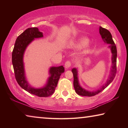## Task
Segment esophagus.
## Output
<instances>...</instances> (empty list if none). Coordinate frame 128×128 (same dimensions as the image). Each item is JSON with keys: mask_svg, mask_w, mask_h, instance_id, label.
Returning <instances> with one entry per match:
<instances>
[{"mask_svg": "<svg viewBox=\"0 0 128 128\" xmlns=\"http://www.w3.org/2000/svg\"><path fill=\"white\" fill-rule=\"evenodd\" d=\"M71 64H72V62H71L70 61H69V60L66 61V63H65V67H66V68H68L70 66Z\"/></svg>", "mask_w": 128, "mask_h": 128, "instance_id": "obj_1", "label": "esophagus"}]
</instances>
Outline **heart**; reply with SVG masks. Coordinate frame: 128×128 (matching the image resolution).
Returning <instances> with one entry per match:
<instances>
[{"instance_id":"heart-1","label":"heart","mask_w":128,"mask_h":128,"mask_svg":"<svg viewBox=\"0 0 128 128\" xmlns=\"http://www.w3.org/2000/svg\"><path fill=\"white\" fill-rule=\"evenodd\" d=\"M88 42V39L86 38H82L81 39H80V40L77 41L76 44V46L77 47H81L82 46H85L86 44H87ZM88 50L86 49L85 51H88Z\"/></svg>"}]
</instances>
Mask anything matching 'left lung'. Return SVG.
<instances>
[{
    "mask_svg": "<svg viewBox=\"0 0 128 128\" xmlns=\"http://www.w3.org/2000/svg\"><path fill=\"white\" fill-rule=\"evenodd\" d=\"M99 33L101 35L102 38L104 43L109 44V47L111 49L112 52V66L111 69V75L110 77L109 80H108L107 83L105 84V85H103L100 89L98 90L95 92H88L84 88H82L80 86L78 83V80L77 77V71L76 68H73L72 70V72L73 74V86L75 89V92H76L77 94L81 96H92L94 95L99 94V92H102L103 90L107 87L113 81L114 77L116 76V72H117V67H116V59H117V48L114 42L112 39V35L110 32L108 31L107 29L103 28L102 27H99Z\"/></svg>",
    "mask_w": 128,
    "mask_h": 128,
    "instance_id": "obj_1",
    "label": "left lung"
}]
</instances>
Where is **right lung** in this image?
<instances>
[{
  "label": "right lung",
  "mask_w": 128,
  "mask_h": 128,
  "mask_svg": "<svg viewBox=\"0 0 128 128\" xmlns=\"http://www.w3.org/2000/svg\"><path fill=\"white\" fill-rule=\"evenodd\" d=\"M43 37L42 32L37 28H29L26 29L17 38L12 54V62L14 66L15 78L17 83L23 89L32 94L39 97H47L55 92L60 77L64 72L63 66L52 67L50 69L51 76L47 85L41 88H34L28 85L25 79L23 64V55L28 44L34 38Z\"/></svg>",
  "instance_id": "right-lung-1"
}]
</instances>
